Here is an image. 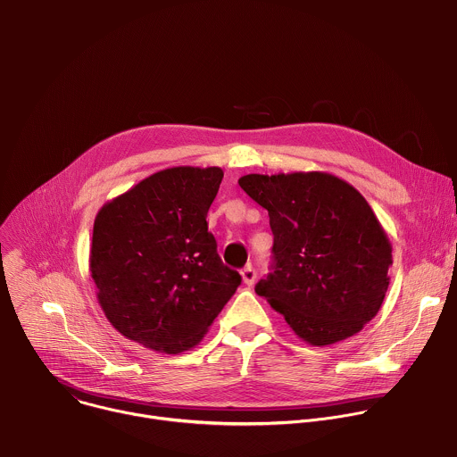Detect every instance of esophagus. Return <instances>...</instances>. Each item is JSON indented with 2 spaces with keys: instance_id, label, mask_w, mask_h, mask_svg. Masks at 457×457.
<instances>
[{
  "instance_id": "34e87169",
  "label": "esophagus",
  "mask_w": 457,
  "mask_h": 457,
  "mask_svg": "<svg viewBox=\"0 0 457 457\" xmlns=\"http://www.w3.org/2000/svg\"><path fill=\"white\" fill-rule=\"evenodd\" d=\"M240 275H242V280H244L245 286H253L254 280H256V271H254V268H251V266H245V268L240 271Z\"/></svg>"
}]
</instances>
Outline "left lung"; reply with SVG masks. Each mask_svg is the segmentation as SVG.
<instances>
[{"instance_id": "left-lung-1", "label": "left lung", "mask_w": 457, "mask_h": 457, "mask_svg": "<svg viewBox=\"0 0 457 457\" xmlns=\"http://www.w3.org/2000/svg\"><path fill=\"white\" fill-rule=\"evenodd\" d=\"M240 187L268 210L271 273L254 287L311 345L363 329L385 298L393 245L372 208L345 180L321 173L244 175Z\"/></svg>"}]
</instances>
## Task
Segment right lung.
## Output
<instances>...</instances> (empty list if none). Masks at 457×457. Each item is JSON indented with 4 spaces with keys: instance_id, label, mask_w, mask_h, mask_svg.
<instances>
[{
    "instance_id": "right-lung-1",
    "label": "right lung",
    "mask_w": 457,
    "mask_h": 457,
    "mask_svg": "<svg viewBox=\"0 0 457 457\" xmlns=\"http://www.w3.org/2000/svg\"><path fill=\"white\" fill-rule=\"evenodd\" d=\"M224 171L177 166L106 203L94 222L90 273L113 328L148 349L197 345L242 277L222 264L208 210Z\"/></svg>"
}]
</instances>
